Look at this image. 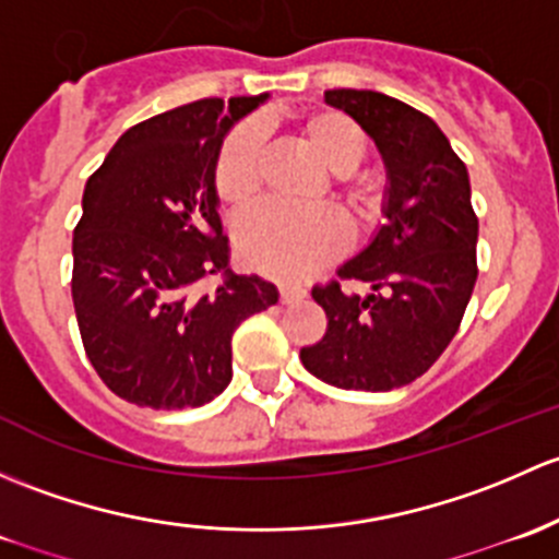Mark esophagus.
<instances>
[{"instance_id": "obj_1", "label": "esophagus", "mask_w": 559, "mask_h": 559, "mask_svg": "<svg viewBox=\"0 0 559 559\" xmlns=\"http://www.w3.org/2000/svg\"><path fill=\"white\" fill-rule=\"evenodd\" d=\"M304 296H307V290H304V287L280 285V301L282 304H293V301H298V298H304Z\"/></svg>"}]
</instances>
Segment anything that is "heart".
Here are the masks:
<instances>
[{
  "label": "heart",
  "mask_w": 559,
  "mask_h": 559,
  "mask_svg": "<svg viewBox=\"0 0 559 559\" xmlns=\"http://www.w3.org/2000/svg\"><path fill=\"white\" fill-rule=\"evenodd\" d=\"M293 136L325 171L331 195L353 231H366L384 212V182L358 171L366 140L358 126L336 109L293 115ZM263 140L255 126H237L223 140L215 160V193L223 206L241 212L258 199ZM237 250L252 272L280 282H301L336 261L344 250V226L333 212L261 210L237 228Z\"/></svg>",
  "instance_id": "heart-1"
}]
</instances>
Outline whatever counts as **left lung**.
Returning a JSON list of instances; mask_svg holds the SVG:
<instances>
[{
    "mask_svg": "<svg viewBox=\"0 0 559 559\" xmlns=\"http://www.w3.org/2000/svg\"><path fill=\"white\" fill-rule=\"evenodd\" d=\"M377 145L388 169L384 226L338 269L366 281L368 297L331 280L312 298L325 336L301 349L309 373L342 390L388 393L423 377L457 333L476 285L479 217L468 169L425 112L379 91H325Z\"/></svg>",
    "mask_w": 559,
    "mask_h": 559,
    "instance_id": "obj_1",
    "label": "left lung"
}]
</instances>
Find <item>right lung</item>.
<instances>
[{"label": "right lung", "mask_w": 559, "mask_h": 559, "mask_svg": "<svg viewBox=\"0 0 559 559\" xmlns=\"http://www.w3.org/2000/svg\"><path fill=\"white\" fill-rule=\"evenodd\" d=\"M269 99H199L131 126L88 177L72 239V301L102 382L147 408L210 404L231 382V336L274 307L272 282L231 274L215 160ZM223 273L212 294L198 282Z\"/></svg>", "instance_id": "add662e5"}]
</instances>
